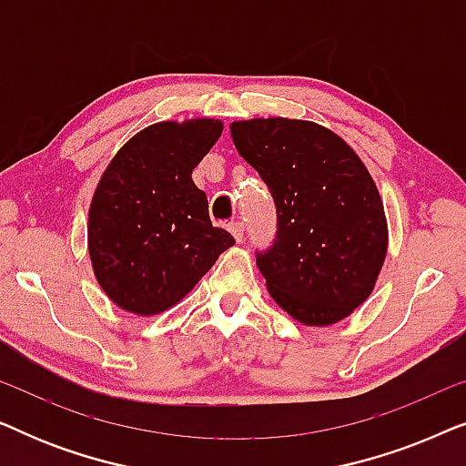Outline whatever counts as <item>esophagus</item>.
Instances as JSON below:
<instances>
[{
  "instance_id": "34e87169",
  "label": "esophagus",
  "mask_w": 466,
  "mask_h": 466,
  "mask_svg": "<svg viewBox=\"0 0 466 466\" xmlns=\"http://www.w3.org/2000/svg\"><path fill=\"white\" fill-rule=\"evenodd\" d=\"M228 231H231L235 241H238V244H239V241L244 239V222H239V220L231 222V225H228Z\"/></svg>"
}]
</instances>
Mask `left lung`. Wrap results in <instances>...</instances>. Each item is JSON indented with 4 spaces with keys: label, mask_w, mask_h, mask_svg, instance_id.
Wrapping results in <instances>:
<instances>
[{
    "label": "left lung",
    "mask_w": 466,
    "mask_h": 466,
    "mask_svg": "<svg viewBox=\"0 0 466 466\" xmlns=\"http://www.w3.org/2000/svg\"><path fill=\"white\" fill-rule=\"evenodd\" d=\"M231 137L276 201V239L257 252L273 301L309 327L343 320L371 295L386 258L373 177L339 136L309 120H239Z\"/></svg>",
    "instance_id": "1"
}]
</instances>
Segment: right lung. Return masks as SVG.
I'll list each match as a JSON object with an SVG mask.
<instances>
[{
    "mask_svg": "<svg viewBox=\"0 0 466 466\" xmlns=\"http://www.w3.org/2000/svg\"><path fill=\"white\" fill-rule=\"evenodd\" d=\"M222 133L214 118L146 127L116 152L88 209L95 278L118 308L161 314L195 289L235 244L212 227L193 169Z\"/></svg>",
    "mask_w": 466,
    "mask_h": 466,
    "instance_id": "obj_1",
    "label": "right lung"
}]
</instances>
